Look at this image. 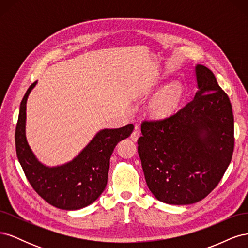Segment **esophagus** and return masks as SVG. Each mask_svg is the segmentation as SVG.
Returning a JSON list of instances; mask_svg holds the SVG:
<instances>
[{
  "instance_id": "1",
  "label": "esophagus",
  "mask_w": 248,
  "mask_h": 248,
  "mask_svg": "<svg viewBox=\"0 0 248 248\" xmlns=\"http://www.w3.org/2000/svg\"><path fill=\"white\" fill-rule=\"evenodd\" d=\"M140 136V130L139 127H136V128H134V130L132 131V133H131L130 138H131V140H132L137 141V140H139Z\"/></svg>"
}]
</instances>
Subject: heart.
I'll use <instances>...</instances> for the list:
<instances>
[{
	"mask_svg": "<svg viewBox=\"0 0 248 248\" xmlns=\"http://www.w3.org/2000/svg\"><path fill=\"white\" fill-rule=\"evenodd\" d=\"M183 89L177 82L164 86L149 103V110L155 117H167L174 112L181 101Z\"/></svg>",
	"mask_w": 248,
	"mask_h": 248,
	"instance_id": "1",
	"label": "heart"
}]
</instances>
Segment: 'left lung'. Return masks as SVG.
<instances>
[{"label":"left lung","instance_id":"1","mask_svg":"<svg viewBox=\"0 0 248 248\" xmlns=\"http://www.w3.org/2000/svg\"><path fill=\"white\" fill-rule=\"evenodd\" d=\"M199 91L176 114L145 120L138 151L149 189L171 205L200 202L218 185L234 152V116L213 72L196 67Z\"/></svg>","mask_w":248,"mask_h":248}]
</instances>
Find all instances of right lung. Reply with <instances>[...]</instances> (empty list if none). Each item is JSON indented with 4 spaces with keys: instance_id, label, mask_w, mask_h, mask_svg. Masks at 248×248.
<instances>
[{
    "instance_id": "right-lung-1",
    "label": "right lung",
    "mask_w": 248,
    "mask_h": 248,
    "mask_svg": "<svg viewBox=\"0 0 248 248\" xmlns=\"http://www.w3.org/2000/svg\"><path fill=\"white\" fill-rule=\"evenodd\" d=\"M36 82L21 100L16 129L17 158L34 190L48 204L63 210H78L99 198L108 183L109 159L120 140L128 138L133 125L103 129L72 161L48 168L37 160L26 139V103Z\"/></svg>"
}]
</instances>
